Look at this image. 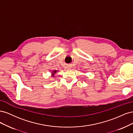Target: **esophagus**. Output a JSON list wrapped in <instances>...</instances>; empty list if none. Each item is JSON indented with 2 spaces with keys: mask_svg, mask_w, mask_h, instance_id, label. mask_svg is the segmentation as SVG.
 Instances as JSON below:
<instances>
[{
  "mask_svg": "<svg viewBox=\"0 0 133 133\" xmlns=\"http://www.w3.org/2000/svg\"><path fill=\"white\" fill-rule=\"evenodd\" d=\"M71 68V66H68V69H69V70H70Z\"/></svg>",
  "mask_w": 133,
  "mask_h": 133,
  "instance_id": "obj_1",
  "label": "esophagus"
}]
</instances>
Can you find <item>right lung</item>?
<instances>
[{
    "instance_id": "obj_1",
    "label": "right lung",
    "mask_w": 133,
    "mask_h": 133,
    "mask_svg": "<svg viewBox=\"0 0 133 133\" xmlns=\"http://www.w3.org/2000/svg\"><path fill=\"white\" fill-rule=\"evenodd\" d=\"M58 70H53L51 71V76L53 78H54V76H55V74L57 73L58 72Z\"/></svg>"
}]
</instances>
